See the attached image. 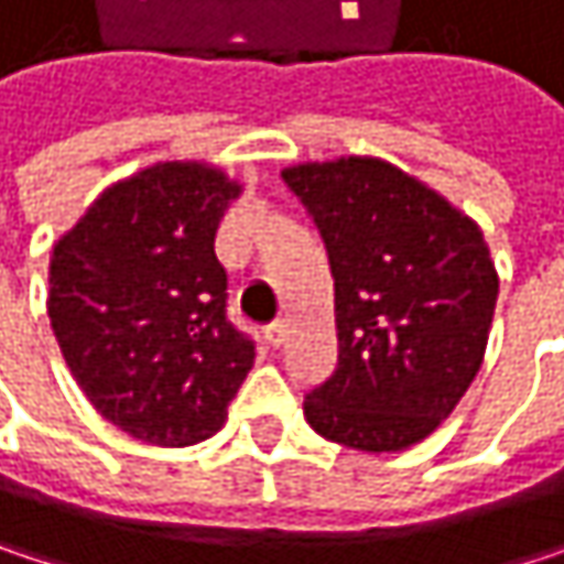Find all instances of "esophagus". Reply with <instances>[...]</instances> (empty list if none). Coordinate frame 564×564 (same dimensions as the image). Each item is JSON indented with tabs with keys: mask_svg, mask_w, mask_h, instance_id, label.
Here are the masks:
<instances>
[{
	"mask_svg": "<svg viewBox=\"0 0 564 564\" xmlns=\"http://www.w3.org/2000/svg\"><path fill=\"white\" fill-rule=\"evenodd\" d=\"M264 339L278 349V346H283V339H286V323L283 319H278V323H271L268 329H264Z\"/></svg>",
	"mask_w": 564,
	"mask_h": 564,
	"instance_id": "34e87169",
	"label": "esophagus"
}]
</instances>
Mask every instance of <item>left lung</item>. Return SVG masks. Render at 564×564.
<instances>
[{
    "mask_svg": "<svg viewBox=\"0 0 564 564\" xmlns=\"http://www.w3.org/2000/svg\"><path fill=\"white\" fill-rule=\"evenodd\" d=\"M336 281V372L303 398L316 434L366 454L424 441L477 379L500 278L480 225L376 156L296 163Z\"/></svg>",
    "mask_w": 564,
    "mask_h": 564,
    "instance_id": "left-lung-1",
    "label": "left lung"
}]
</instances>
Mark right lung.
Returning <instances> with one entry per match:
<instances>
[{"label": "right lung", "mask_w": 564, "mask_h": 564, "mask_svg": "<svg viewBox=\"0 0 564 564\" xmlns=\"http://www.w3.org/2000/svg\"><path fill=\"white\" fill-rule=\"evenodd\" d=\"M245 192L212 163L172 160L107 185L48 268L61 356L97 408L137 441L212 437L254 366V343L225 319L215 231Z\"/></svg>", "instance_id": "right-lung-1"}]
</instances>
